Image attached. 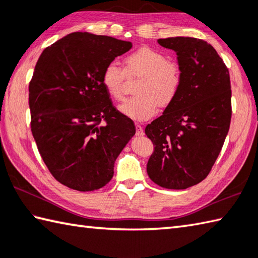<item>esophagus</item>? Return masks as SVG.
I'll list each match as a JSON object with an SVG mask.
<instances>
[{
    "label": "esophagus",
    "mask_w": 258,
    "mask_h": 258,
    "mask_svg": "<svg viewBox=\"0 0 258 258\" xmlns=\"http://www.w3.org/2000/svg\"><path fill=\"white\" fill-rule=\"evenodd\" d=\"M136 135L137 136H143L144 135V129L140 124H136Z\"/></svg>",
    "instance_id": "esophagus-1"
}]
</instances>
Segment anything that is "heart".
Here are the masks:
<instances>
[{
  "label": "heart",
  "instance_id": "b5f03b06",
  "mask_svg": "<svg viewBox=\"0 0 258 258\" xmlns=\"http://www.w3.org/2000/svg\"><path fill=\"white\" fill-rule=\"evenodd\" d=\"M124 72L114 62L105 66L102 82L111 98H124L125 76L139 79L133 98L120 106L121 112L134 120H147L158 106L167 108L176 100L182 85V72L176 61L153 48L144 47L124 58Z\"/></svg>",
  "mask_w": 258,
  "mask_h": 258
}]
</instances>
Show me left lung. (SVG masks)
Listing matches in <instances>:
<instances>
[{
  "label": "left lung",
  "mask_w": 258,
  "mask_h": 258,
  "mask_svg": "<svg viewBox=\"0 0 258 258\" xmlns=\"http://www.w3.org/2000/svg\"><path fill=\"white\" fill-rule=\"evenodd\" d=\"M176 51L182 85L176 100L146 125L154 152L148 176L157 185L184 189L210 173L219 156L231 120L229 71L215 48L202 39H158Z\"/></svg>",
  "instance_id": "obj_1"
}]
</instances>
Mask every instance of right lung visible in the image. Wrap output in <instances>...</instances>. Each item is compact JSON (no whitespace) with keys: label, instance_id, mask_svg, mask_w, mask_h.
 <instances>
[{"label":"right lung","instance_id":"obj_1","mask_svg":"<svg viewBox=\"0 0 258 258\" xmlns=\"http://www.w3.org/2000/svg\"><path fill=\"white\" fill-rule=\"evenodd\" d=\"M131 42L74 32L45 48L29 84L31 133L55 179L87 192L113 176L116 157L136 134L102 82L105 66Z\"/></svg>","mask_w":258,"mask_h":258}]
</instances>
